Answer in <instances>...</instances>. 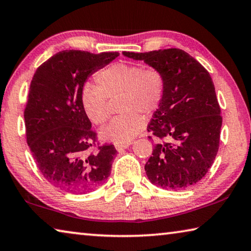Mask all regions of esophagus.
<instances>
[{"label":"esophagus","instance_id":"1","mask_svg":"<svg viewBox=\"0 0 251 251\" xmlns=\"http://www.w3.org/2000/svg\"><path fill=\"white\" fill-rule=\"evenodd\" d=\"M129 145H130V143H125V144H116V150L118 151H123L124 150H126L127 147H129Z\"/></svg>","mask_w":251,"mask_h":251}]
</instances>
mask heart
Returning a JSON list of instances; mask_svg holds the SVG:
<instances>
[{"label": "heart", "instance_id": "obj_1", "mask_svg": "<svg viewBox=\"0 0 251 251\" xmlns=\"http://www.w3.org/2000/svg\"><path fill=\"white\" fill-rule=\"evenodd\" d=\"M97 85L85 84L80 104L93 124L103 125L108 118V100L118 99L121 115L114 117L101 136L116 144H125L145 126L146 116L159 108L166 92V78L158 67L131 63H115L97 72Z\"/></svg>", "mask_w": 251, "mask_h": 251}]
</instances>
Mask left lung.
<instances>
[{"instance_id": "left-lung-1", "label": "left lung", "mask_w": 251, "mask_h": 251, "mask_svg": "<svg viewBox=\"0 0 251 251\" xmlns=\"http://www.w3.org/2000/svg\"><path fill=\"white\" fill-rule=\"evenodd\" d=\"M123 54L158 67L166 78L163 103L147 126L148 138L156 139L145 164L148 179L166 189L195 185L214 163L223 124L209 73L179 49Z\"/></svg>"}]
</instances>
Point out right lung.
<instances>
[{
    "instance_id": "obj_1",
    "label": "right lung",
    "mask_w": 251,
    "mask_h": 251,
    "mask_svg": "<svg viewBox=\"0 0 251 251\" xmlns=\"http://www.w3.org/2000/svg\"><path fill=\"white\" fill-rule=\"evenodd\" d=\"M118 52H58L37 67L24 109L26 142L50 184L69 193H88L110 175L117 151L100 145L80 104L85 80ZM92 147L98 150L90 152Z\"/></svg>"
}]
</instances>
